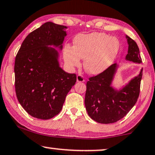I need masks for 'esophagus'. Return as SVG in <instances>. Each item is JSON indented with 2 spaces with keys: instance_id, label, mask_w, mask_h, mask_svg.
Wrapping results in <instances>:
<instances>
[{
  "instance_id": "esophagus-1",
  "label": "esophagus",
  "mask_w": 155,
  "mask_h": 155,
  "mask_svg": "<svg viewBox=\"0 0 155 155\" xmlns=\"http://www.w3.org/2000/svg\"><path fill=\"white\" fill-rule=\"evenodd\" d=\"M77 81L78 82H84L85 80H84V77H83L82 75L78 74V75H77Z\"/></svg>"
}]
</instances>
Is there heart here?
Returning <instances> with one entry per match:
<instances>
[{
  "mask_svg": "<svg viewBox=\"0 0 155 155\" xmlns=\"http://www.w3.org/2000/svg\"><path fill=\"white\" fill-rule=\"evenodd\" d=\"M120 51V42L114 36L102 32L78 35L74 41V47L66 45L64 59L69 67H78L80 59L90 74L97 75L111 66Z\"/></svg>",
  "mask_w": 155,
  "mask_h": 155,
  "instance_id": "heart-1",
  "label": "heart"
}]
</instances>
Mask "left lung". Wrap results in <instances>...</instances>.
Instances as JSON below:
<instances>
[{"instance_id": "8db88e82", "label": "left lung", "mask_w": 155, "mask_h": 155, "mask_svg": "<svg viewBox=\"0 0 155 155\" xmlns=\"http://www.w3.org/2000/svg\"><path fill=\"white\" fill-rule=\"evenodd\" d=\"M126 37L128 44L126 60L140 64L142 59L138 45L129 36ZM117 67L116 63L112 64L103 72L89 78L86 84L85 106L89 117L98 123L112 124L120 120L131 110L139 97L143 69L138 76L118 91L111 86Z\"/></svg>"}]
</instances>
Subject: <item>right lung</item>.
I'll list each match as a JSON object with an SVG mask.
<instances>
[{
  "label": "right lung",
  "instance_id": "right-lung-1",
  "mask_svg": "<svg viewBox=\"0 0 155 155\" xmlns=\"http://www.w3.org/2000/svg\"><path fill=\"white\" fill-rule=\"evenodd\" d=\"M67 27L48 21L31 32L17 53L15 85L17 100L35 118L49 119L62 110L67 93L77 81L75 74L60 67L54 45L62 49Z\"/></svg>",
  "mask_w": 155,
  "mask_h": 155
}]
</instances>
